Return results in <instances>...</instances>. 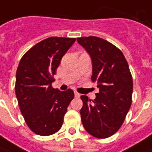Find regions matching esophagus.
Wrapping results in <instances>:
<instances>
[{
	"instance_id": "1",
	"label": "esophagus",
	"mask_w": 152,
	"mask_h": 152,
	"mask_svg": "<svg viewBox=\"0 0 152 152\" xmlns=\"http://www.w3.org/2000/svg\"><path fill=\"white\" fill-rule=\"evenodd\" d=\"M74 94H75V97H76V98H79L80 96V94L78 93V92H76V91L74 92Z\"/></svg>"
}]
</instances>
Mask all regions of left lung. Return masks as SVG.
<instances>
[{"label":"left lung","mask_w":152,"mask_h":152,"mask_svg":"<svg viewBox=\"0 0 152 152\" xmlns=\"http://www.w3.org/2000/svg\"><path fill=\"white\" fill-rule=\"evenodd\" d=\"M91 55V80L99 93L94 100L81 95L80 117L84 128L97 138H107L116 132L132 104V77L124 53L113 44L94 36L77 38Z\"/></svg>","instance_id":"obj_1"}]
</instances>
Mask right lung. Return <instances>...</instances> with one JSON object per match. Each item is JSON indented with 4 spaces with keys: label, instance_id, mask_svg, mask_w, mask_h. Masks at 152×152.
Listing matches in <instances>:
<instances>
[{
    "label": "right lung",
    "instance_id": "add662e5",
    "mask_svg": "<svg viewBox=\"0 0 152 152\" xmlns=\"http://www.w3.org/2000/svg\"><path fill=\"white\" fill-rule=\"evenodd\" d=\"M75 41V38L62 37L43 39L27 51L19 63L15 87L17 100L25 123L38 135L59 131L74 98L72 90L61 91L52 83L61 58Z\"/></svg>",
    "mask_w": 152,
    "mask_h": 152
}]
</instances>
